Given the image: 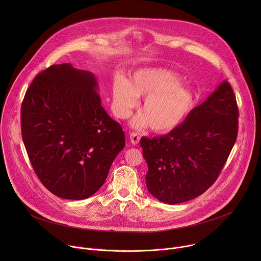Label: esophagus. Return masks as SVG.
Here are the masks:
<instances>
[{"label":"esophagus","mask_w":261,"mask_h":261,"mask_svg":"<svg viewBox=\"0 0 261 261\" xmlns=\"http://www.w3.org/2000/svg\"><path fill=\"white\" fill-rule=\"evenodd\" d=\"M130 142L132 144H137L139 142V136L137 133H134V132L130 133Z\"/></svg>","instance_id":"1"}]
</instances>
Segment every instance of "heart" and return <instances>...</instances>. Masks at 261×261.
<instances>
[{
    "instance_id": "b5f03b06",
    "label": "heart",
    "mask_w": 261,
    "mask_h": 261,
    "mask_svg": "<svg viewBox=\"0 0 261 261\" xmlns=\"http://www.w3.org/2000/svg\"><path fill=\"white\" fill-rule=\"evenodd\" d=\"M114 107L119 118H127L136 106L137 97H144L140 113L133 121L139 128L148 124L158 133L177 128L190 115L195 96L191 88L180 85L176 73L165 68H143L133 73L130 82L117 76L113 84Z\"/></svg>"
}]
</instances>
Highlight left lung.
<instances>
[{
    "label": "left lung",
    "instance_id": "left-lung-1",
    "mask_svg": "<svg viewBox=\"0 0 261 261\" xmlns=\"http://www.w3.org/2000/svg\"><path fill=\"white\" fill-rule=\"evenodd\" d=\"M239 109L223 81L204 102L168 134L140 139L147 164L146 188L167 204L191 200L217 179L238 136Z\"/></svg>",
    "mask_w": 261,
    "mask_h": 261
}]
</instances>
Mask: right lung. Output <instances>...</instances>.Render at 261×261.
I'll return each instance as SVG.
<instances>
[{"label": "right lung", "instance_id": "add662e5", "mask_svg": "<svg viewBox=\"0 0 261 261\" xmlns=\"http://www.w3.org/2000/svg\"><path fill=\"white\" fill-rule=\"evenodd\" d=\"M96 76L71 64L37 75L21 105V135L44 187L64 199L82 200L104 184L125 133L101 106Z\"/></svg>", "mask_w": 261, "mask_h": 261}]
</instances>
